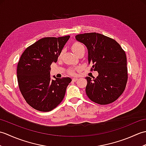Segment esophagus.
<instances>
[{"label": "esophagus", "instance_id": "esophagus-1", "mask_svg": "<svg viewBox=\"0 0 146 146\" xmlns=\"http://www.w3.org/2000/svg\"><path fill=\"white\" fill-rule=\"evenodd\" d=\"M72 80L73 82H76L77 80H78V78H73L72 79Z\"/></svg>", "mask_w": 146, "mask_h": 146}]
</instances>
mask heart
I'll use <instances>...</instances> for the list:
<instances>
[{
	"instance_id": "heart-1",
	"label": "heart",
	"mask_w": 146,
	"mask_h": 146,
	"mask_svg": "<svg viewBox=\"0 0 146 146\" xmlns=\"http://www.w3.org/2000/svg\"><path fill=\"white\" fill-rule=\"evenodd\" d=\"M71 49H72V51L75 52V53H76V52H78L79 51L81 50V49H85L84 46H83L82 44H80V43H75L73 46H72V48H71ZM61 55V53L60 54V56ZM71 73L73 74L74 73V71H70Z\"/></svg>"
}]
</instances>
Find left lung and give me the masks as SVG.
Instances as JSON below:
<instances>
[{"mask_svg":"<svg viewBox=\"0 0 146 146\" xmlns=\"http://www.w3.org/2000/svg\"><path fill=\"white\" fill-rule=\"evenodd\" d=\"M88 49V63L94 65L97 78L86 76V95L95 103L107 105L122 94L127 82V58L124 51L114 39L96 33L75 36Z\"/></svg>","mask_w":146,"mask_h":146,"instance_id":"8db88e82","label":"left lung"}]
</instances>
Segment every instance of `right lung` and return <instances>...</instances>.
Listing matches in <instances>:
<instances>
[{"mask_svg": "<svg viewBox=\"0 0 146 146\" xmlns=\"http://www.w3.org/2000/svg\"><path fill=\"white\" fill-rule=\"evenodd\" d=\"M70 36L48 37L29 46L21 55L17 76L20 91L31 107L41 111H49L64 98L69 77L51 78V64L56 63Z\"/></svg>", "mask_w": 146, "mask_h": 146, "instance_id": "1", "label": "right lung"}]
</instances>
